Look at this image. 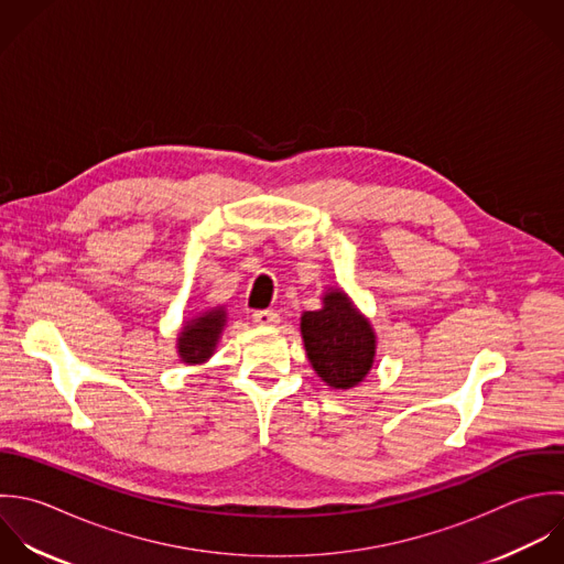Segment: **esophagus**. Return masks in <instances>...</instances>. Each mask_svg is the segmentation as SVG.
<instances>
[{
	"mask_svg": "<svg viewBox=\"0 0 564 564\" xmlns=\"http://www.w3.org/2000/svg\"><path fill=\"white\" fill-rule=\"evenodd\" d=\"M252 321L257 323V325H276L279 323V314L276 312H272V310H259V312H254L252 314Z\"/></svg>",
	"mask_w": 564,
	"mask_h": 564,
	"instance_id": "1",
	"label": "esophagus"
}]
</instances>
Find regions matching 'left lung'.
Segmentation results:
<instances>
[{"label": "left lung", "mask_w": 564, "mask_h": 564, "mask_svg": "<svg viewBox=\"0 0 564 564\" xmlns=\"http://www.w3.org/2000/svg\"><path fill=\"white\" fill-rule=\"evenodd\" d=\"M307 358L332 389L360 384L373 367L376 332L343 290H329L323 307L301 316Z\"/></svg>", "instance_id": "left-lung-1"}]
</instances>
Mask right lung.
<instances>
[{
    "label": "right lung",
    "mask_w": 564,
    "mask_h": 564,
    "mask_svg": "<svg viewBox=\"0 0 564 564\" xmlns=\"http://www.w3.org/2000/svg\"><path fill=\"white\" fill-rule=\"evenodd\" d=\"M226 325V312L224 307H213L191 321L182 327L177 336V356L186 365H202L206 362L221 336V329Z\"/></svg>",
    "instance_id": "obj_1"
}]
</instances>
